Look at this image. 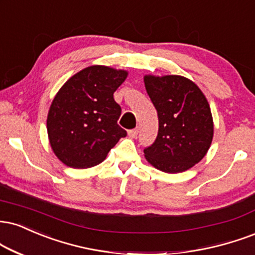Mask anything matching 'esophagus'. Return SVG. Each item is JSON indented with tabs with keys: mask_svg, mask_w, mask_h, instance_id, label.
I'll use <instances>...</instances> for the list:
<instances>
[{
	"mask_svg": "<svg viewBox=\"0 0 255 255\" xmlns=\"http://www.w3.org/2000/svg\"><path fill=\"white\" fill-rule=\"evenodd\" d=\"M137 134H139V128H135V129L128 130V136L131 137V139H135V137L137 136Z\"/></svg>",
	"mask_w": 255,
	"mask_h": 255,
	"instance_id": "34e87169",
	"label": "esophagus"
}]
</instances>
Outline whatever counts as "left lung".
Listing matches in <instances>:
<instances>
[{"label":"left lung","mask_w":255,"mask_h":255,"mask_svg":"<svg viewBox=\"0 0 255 255\" xmlns=\"http://www.w3.org/2000/svg\"><path fill=\"white\" fill-rule=\"evenodd\" d=\"M158 112V136L143 149L146 160L165 173H179L204 158L214 136L210 106L191 79L178 75L143 76Z\"/></svg>","instance_id":"8db88e82"}]
</instances>
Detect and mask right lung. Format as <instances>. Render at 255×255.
Wrapping results in <instances>:
<instances>
[{
	"label": "right lung",
	"instance_id": "obj_1",
	"mask_svg": "<svg viewBox=\"0 0 255 255\" xmlns=\"http://www.w3.org/2000/svg\"><path fill=\"white\" fill-rule=\"evenodd\" d=\"M128 71L104 65L88 66L64 83L47 114V135L56 157L73 168L101 164L121 137V108L114 93Z\"/></svg>",
	"mask_w": 255,
	"mask_h": 255
}]
</instances>
